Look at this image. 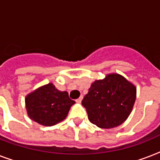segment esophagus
Wrapping results in <instances>:
<instances>
[{"label":"esophagus","mask_w":160,"mask_h":160,"mask_svg":"<svg viewBox=\"0 0 160 160\" xmlns=\"http://www.w3.org/2000/svg\"><path fill=\"white\" fill-rule=\"evenodd\" d=\"M82 100H83V95H80V98H78L77 100H75V101H76L77 103H80L81 101H82Z\"/></svg>","instance_id":"esophagus-1"}]
</instances>
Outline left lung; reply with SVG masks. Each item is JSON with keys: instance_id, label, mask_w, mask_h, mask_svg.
<instances>
[{"instance_id": "8db88e82", "label": "left lung", "mask_w": 160, "mask_h": 160, "mask_svg": "<svg viewBox=\"0 0 160 160\" xmlns=\"http://www.w3.org/2000/svg\"><path fill=\"white\" fill-rule=\"evenodd\" d=\"M135 99L136 87L123 75L112 73L91 84L82 105L92 124L103 129H111L126 120Z\"/></svg>"}]
</instances>
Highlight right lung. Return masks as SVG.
Masks as SVG:
<instances>
[{
    "mask_svg": "<svg viewBox=\"0 0 160 160\" xmlns=\"http://www.w3.org/2000/svg\"><path fill=\"white\" fill-rule=\"evenodd\" d=\"M25 102L28 116L44 126H52L64 120L75 103L67 91H60L52 83L28 94Z\"/></svg>",
    "mask_w": 160,
    "mask_h": 160,
    "instance_id": "right-lung-1",
    "label": "right lung"
}]
</instances>
